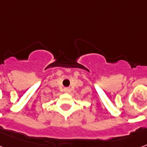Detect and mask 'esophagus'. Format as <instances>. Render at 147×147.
I'll use <instances>...</instances> for the list:
<instances>
[{"label":"esophagus","mask_w":147,"mask_h":147,"mask_svg":"<svg viewBox=\"0 0 147 147\" xmlns=\"http://www.w3.org/2000/svg\"><path fill=\"white\" fill-rule=\"evenodd\" d=\"M64 92H65V93H69V92H71V90H70V88H64Z\"/></svg>","instance_id":"34e87169"}]
</instances>
